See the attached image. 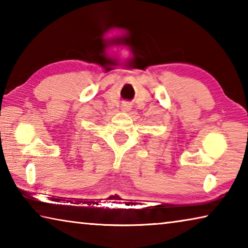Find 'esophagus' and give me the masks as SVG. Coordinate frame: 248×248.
Here are the masks:
<instances>
[{"mask_svg": "<svg viewBox=\"0 0 248 248\" xmlns=\"http://www.w3.org/2000/svg\"><path fill=\"white\" fill-rule=\"evenodd\" d=\"M131 109V106L128 103H124V105H121V110L123 111H129Z\"/></svg>", "mask_w": 248, "mask_h": 248, "instance_id": "esophagus-1", "label": "esophagus"}]
</instances>
